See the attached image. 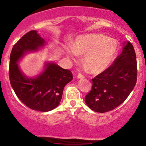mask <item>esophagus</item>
Instances as JSON below:
<instances>
[{"label":"esophagus","mask_w":146,"mask_h":146,"mask_svg":"<svg viewBox=\"0 0 146 146\" xmlns=\"http://www.w3.org/2000/svg\"><path fill=\"white\" fill-rule=\"evenodd\" d=\"M77 78L78 79H82L84 78V76L82 74H81V73H78V75H77Z\"/></svg>","instance_id":"obj_1"}]
</instances>
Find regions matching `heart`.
<instances>
[{"label": "heart", "instance_id": "heart-1", "mask_svg": "<svg viewBox=\"0 0 146 146\" xmlns=\"http://www.w3.org/2000/svg\"><path fill=\"white\" fill-rule=\"evenodd\" d=\"M73 48L66 50V55L73 60L79 55H85L84 62L91 73L106 71L115 60L119 49L118 41L103 34L80 36L73 44Z\"/></svg>", "mask_w": 146, "mask_h": 146}]
</instances>
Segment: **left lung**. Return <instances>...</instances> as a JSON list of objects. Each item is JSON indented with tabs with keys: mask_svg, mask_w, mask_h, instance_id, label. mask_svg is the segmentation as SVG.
<instances>
[{
	"mask_svg": "<svg viewBox=\"0 0 146 146\" xmlns=\"http://www.w3.org/2000/svg\"><path fill=\"white\" fill-rule=\"evenodd\" d=\"M121 53L111 66L92 80L85 102L92 110L106 113L119 106L129 96L137 82V58L130 42L123 43Z\"/></svg>",
	"mask_w": 146,
	"mask_h": 146,
	"instance_id": "1",
	"label": "left lung"
}]
</instances>
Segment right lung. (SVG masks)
Here are the masks:
<instances>
[{
    "instance_id": "right-lung-1",
    "label": "right lung",
    "mask_w": 146,
    "mask_h": 146,
    "mask_svg": "<svg viewBox=\"0 0 146 146\" xmlns=\"http://www.w3.org/2000/svg\"><path fill=\"white\" fill-rule=\"evenodd\" d=\"M45 43L36 30L25 34L13 46L9 69L10 84L18 99L31 109L41 112L50 111L60 104L64 88L73 80L71 71L50 62H45L44 69L35 78L23 74L18 62L26 53L42 48Z\"/></svg>"
}]
</instances>
